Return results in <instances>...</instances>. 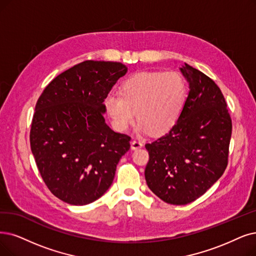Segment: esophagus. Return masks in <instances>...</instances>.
Wrapping results in <instances>:
<instances>
[{
  "mask_svg": "<svg viewBox=\"0 0 256 256\" xmlns=\"http://www.w3.org/2000/svg\"><path fill=\"white\" fill-rule=\"evenodd\" d=\"M142 147V142L140 140H134L131 142V149L132 150H136Z\"/></svg>",
  "mask_w": 256,
  "mask_h": 256,
  "instance_id": "esophagus-1",
  "label": "esophagus"
}]
</instances>
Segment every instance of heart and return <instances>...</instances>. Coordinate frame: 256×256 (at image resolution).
Instances as JSON below:
<instances>
[{
	"label": "heart",
	"mask_w": 256,
	"mask_h": 256,
	"mask_svg": "<svg viewBox=\"0 0 256 256\" xmlns=\"http://www.w3.org/2000/svg\"><path fill=\"white\" fill-rule=\"evenodd\" d=\"M186 94V84L178 74L152 71L136 74L122 80L120 94H107L104 103L118 129H127L136 112L142 130L160 134L178 120Z\"/></svg>",
	"instance_id": "1"
}]
</instances>
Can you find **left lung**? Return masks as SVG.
I'll list each match as a JSON object with an SVG mask.
<instances>
[{"label": "left lung", "instance_id": "8db88e82", "mask_svg": "<svg viewBox=\"0 0 256 256\" xmlns=\"http://www.w3.org/2000/svg\"><path fill=\"white\" fill-rule=\"evenodd\" d=\"M180 69L190 89L182 114L167 134L145 145L147 185L171 205L196 200L222 176L232 132L218 86L188 64Z\"/></svg>", "mask_w": 256, "mask_h": 256}]
</instances>
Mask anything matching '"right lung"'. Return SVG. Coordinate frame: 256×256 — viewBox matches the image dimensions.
Listing matches in <instances>:
<instances>
[{"mask_svg":"<svg viewBox=\"0 0 256 256\" xmlns=\"http://www.w3.org/2000/svg\"><path fill=\"white\" fill-rule=\"evenodd\" d=\"M122 63L85 60L54 78L38 98L30 147L51 193L70 205L100 198L131 138L105 122V98L127 74Z\"/></svg>","mask_w":256,"mask_h":256,"instance_id":"1","label":"right lung"}]
</instances>
